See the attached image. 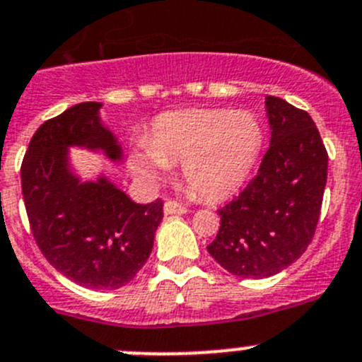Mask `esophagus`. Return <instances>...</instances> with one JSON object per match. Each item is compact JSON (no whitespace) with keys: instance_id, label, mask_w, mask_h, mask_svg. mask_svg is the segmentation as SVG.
Masks as SVG:
<instances>
[{"instance_id":"obj_1","label":"esophagus","mask_w":362,"mask_h":362,"mask_svg":"<svg viewBox=\"0 0 362 362\" xmlns=\"http://www.w3.org/2000/svg\"><path fill=\"white\" fill-rule=\"evenodd\" d=\"M164 214L166 216H184V214H187V206H184L178 202H173V199H168L164 203Z\"/></svg>"}]
</instances>
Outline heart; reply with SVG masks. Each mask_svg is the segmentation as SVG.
I'll return each instance as SVG.
<instances>
[{
	"label": "heart",
	"mask_w": 362,
	"mask_h": 362,
	"mask_svg": "<svg viewBox=\"0 0 362 362\" xmlns=\"http://www.w3.org/2000/svg\"><path fill=\"white\" fill-rule=\"evenodd\" d=\"M263 127L249 111L182 110L153 122L145 146L131 159L136 177L156 180L182 160L194 194L223 199L240 189L263 148Z\"/></svg>",
	"instance_id": "heart-1"
}]
</instances>
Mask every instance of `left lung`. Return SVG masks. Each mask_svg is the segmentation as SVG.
I'll return each instance as SVG.
<instances>
[{
	"instance_id": "8db88e82",
	"label": "left lung",
	"mask_w": 362,
	"mask_h": 362,
	"mask_svg": "<svg viewBox=\"0 0 362 362\" xmlns=\"http://www.w3.org/2000/svg\"><path fill=\"white\" fill-rule=\"evenodd\" d=\"M270 146L256 177L219 209L221 226L206 245L238 278H269L310 245L320 217L327 150L310 115L279 97H265Z\"/></svg>"
}]
</instances>
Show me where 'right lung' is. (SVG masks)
I'll return each instance as SVG.
<instances>
[{"instance_id": "1", "label": "right lung", "mask_w": 362, "mask_h": 362, "mask_svg": "<svg viewBox=\"0 0 362 362\" xmlns=\"http://www.w3.org/2000/svg\"><path fill=\"white\" fill-rule=\"evenodd\" d=\"M100 103H83L44 122L21 166L31 233L58 272L81 286L117 290L134 279L153 247L163 202L134 203L100 175L81 182L70 170L69 146L120 163L124 152L100 122Z\"/></svg>"}]
</instances>
